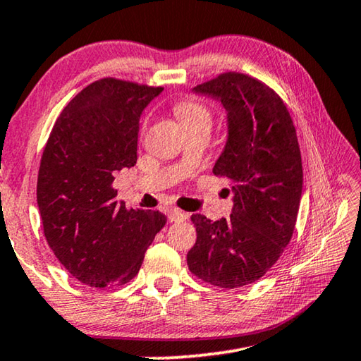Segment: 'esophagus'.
I'll list each match as a JSON object with an SVG mask.
<instances>
[{
  "label": "esophagus",
  "instance_id": "obj_1",
  "mask_svg": "<svg viewBox=\"0 0 361 361\" xmlns=\"http://www.w3.org/2000/svg\"><path fill=\"white\" fill-rule=\"evenodd\" d=\"M167 215H169L170 221H185L188 216H190L186 214V212H181V210H176V209H170L167 212Z\"/></svg>",
  "mask_w": 361,
  "mask_h": 361
}]
</instances>
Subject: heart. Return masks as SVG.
<instances>
[{"instance_id":"heart-1","label":"heart","mask_w":361,"mask_h":361,"mask_svg":"<svg viewBox=\"0 0 361 361\" xmlns=\"http://www.w3.org/2000/svg\"><path fill=\"white\" fill-rule=\"evenodd\" d=\"M175 116L178 117L180 123L185 130L191 128H209L212 125V111L192 96H185L173 104Z\"/></svg>"}]
</instances>
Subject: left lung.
Listing matches in <instances>:
<instances>
[{"label":"left lung","mask_w":361,"mask_h":361,"mask_svg":"<svg viewBox=\"0 0 361 361\" xmlns=\"http://www.w3.org/2000/svg\"><path fill=\"white\" fill-rule=\"evenodd\" d=\"M194 91L219 99L228 114L214 173L230 180L233 210L216 221L192 214L197 239L188 268L216 288H243L270 270L293 238L304 181L299 141L288 107L260 80L226 72Z\"/></svg>","instance_id":"obj_1"}]
</instances>
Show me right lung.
I'll return each mask as SVG.
<instances>
[{
    "label": "right lung",
    "instance_id": "obj_1",
    "mask_svg": "<svg viewBox=\"0 0 361 361\" xmlns=\"http://www.w3.org/2000/svg\"><path fill=\"white\" fill-rule=\"evenodd\" d=\"M118 78L96 80L57 117L38 170L37 202L48 245L91 288L127 284L167 216L127 209L114 175L136 164L141 112L162 93Z\"/></svg>",
    "mask_w": 361,
    "mask_h": 361
}]
</instances>
